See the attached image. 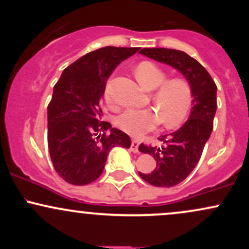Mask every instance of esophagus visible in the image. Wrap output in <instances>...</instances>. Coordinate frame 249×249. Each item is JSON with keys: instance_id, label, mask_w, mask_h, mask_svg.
Here are the masks:
<instances>
[{"instance_id": "34e87169", "label": "esophagus", "mask_w": 249, "mask_h": 249, "mask_svg": "<svg viewBox=\"0 0 249 249\" xmlns=\"http://www.w3.org/2000/svg\"><path fill=\"white\" fill-rule=\"evenodd\" d=\"M138 147H139V142L137 141V139H132V142H131V151L134 153L139 152Z\"/></svg>"}]
</instances>
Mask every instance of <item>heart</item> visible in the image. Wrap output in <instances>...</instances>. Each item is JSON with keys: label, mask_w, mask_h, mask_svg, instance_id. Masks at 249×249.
Segmentation results:
<instances>
[{"label": "heart", "mask_w": 249, "mask_h": 249, "mask_svg": "<svg viewBox=\"0 0 249 249\" xmlns=\"http://www.w3.org/2000/svg\"><path fill=\"white\" fill-rule=\"evenodd\" d=\"M134 73L145 90H156L152 102L157 111L152 108L124 111L116 119L118 127L131 136L139 137L153 131L161 122L166 127L181 124L192 107L193 91L190 83L184 78L166 81L167 73L152 62L139 63ZM104 98L108 105H113L110 84L105 88Z\"/></svg>", "instance_id": "b5f03b06"}]
</instances>
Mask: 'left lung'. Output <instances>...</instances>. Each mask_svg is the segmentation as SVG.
Masks as SVG:
<instances>
[{"label":"left lung","instance_id":"left-lung-1","mask_svg":"<svg viewBox=\"0 0 249 249\" xmlns=\"http://www.w3.org/2000/svg\"><path fill=\"white\" fill-rule=\"evenodd\" d=\"M139 53L177 69L193 91L190 118L176 132L159 137V146L141 144L139 151L153 156L157 166L151 173L139 172L142 179L158 187H172L188 177L200 160L213 130L216 112V85L207 70L186 53L165 48H144Z\"/></svg>","mask_w":249,"mask_h":249}]
</instances>
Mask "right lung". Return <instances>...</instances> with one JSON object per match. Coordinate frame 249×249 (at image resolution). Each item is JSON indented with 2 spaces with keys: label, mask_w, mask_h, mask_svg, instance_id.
Returning <instances> with one entry per match:
<instances>
[{
  "label": "right lung",
  "mask_w": 249,
  "mask_h": 249,
  "mask_svg": "<svg viewBox=\"0 0 249 249\" xmlns=\"http://www.w3.org/2000/svg\"><path fill=\"white\" fill-rule=\"evenodd\" d=\"M138 50L105 47L91 51L64 69L53 87L48 105V146L53 168L69 184L95 181L111 148L131 146L126 133L102 122L101 102L117 65Z\"/></svg>",
  "instance_id": "obj_1"
}]
</instances>
